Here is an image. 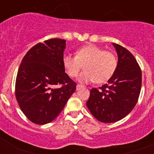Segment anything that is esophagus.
<instances>
[{"instance_id":"1","label":"esophagus","mask_w":154,"mask_h":154,"mask_svg":"<svg viewBox=\"0 0 154 154\" xmlns=\"http://www.w3.org/2000/svg\"><path fill=\"white\" fill-rule=\"evenodd\" d=\"M82 87H83V86H82V85H79V84L77 85V90H79L80 89H82Z\"/></svg>"}]
</instances>
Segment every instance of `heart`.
I'll list each match as a JSON object with an SVG mask.
<instances>
[{
    "label": "heart",
    "instance_id": "obj_1",
    "mask_svg": "<svg viewBox=\"0 0 154 154\" xmlns=\"http://www.w3.org/2000/svg\"><path fill=\"white\" fill-rule=\"evenodd\" d=\"M65 71L71 77H77L84 65L85 71L80 75L78 81L82 83L95 82L105 83L114 74L117 60L111 52L105 51L100 47L89 45L80 48L76 56L65 53L62 57Z\"/></svg>",
    "mask_w": 154,
    "mask_h": 154
}]
</instances>
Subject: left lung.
Segmentation results:
<instances>
[{"mask_svg": "<svg viewBox=\"0 0 154 154\" xmlns=\"http://www.w3.org/2000/svg\"><path fill=\"white\" fill-rule=\"evenodd\" d=\"M117 53V66L107 84L90 90L86 105L92 115L104 123L118 122L136 105L141 88V70L129 50L112 43Z\"/></svg>", "mask_w": 154, "mask_h": 154, "instance_id": "8db88e82", "label": "left lung"}]
</instances>
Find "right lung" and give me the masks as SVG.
<instances>
[{"label":"right lung","mask_w":154,"mask_h":154,"mask_svg":"<svg viewBox=\"0 0 154 154\" xmlns=\"http://www.w3.org/2000/svg\"><path fill=\"white\" fill-rule=\"evenodd\" d=\"M65 40H47L27 52L16 79V98L32 122L45 125L55 119L76 90V83L62 64ZM57 84L62 87L55 89Z\"/></svg>","instance_id":"1"}]
</instances>
